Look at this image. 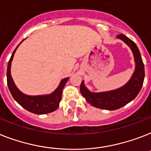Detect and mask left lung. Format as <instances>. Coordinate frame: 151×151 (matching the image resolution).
Wrapping results in <instances>:
<instances>
[{
  "instance_id": "1",
  "label": "left lung",
  "mask_w": 151,
  "mask_h": 151,
  "mask_svg": "<svg viewBox=\"0 0 151 151\" xmlns=\"http://www.w3.org/2000/svg\"><path fill=\"white\" fill-rule=\"evenodd\" d=\"M117 38L123 41L133 52L135 61V70L131 78L127 84L115 90L103 92H91L84 85L82 81L80 90L88 103L99 109L105 110H116L124 106L135 99L141 90L145 77L144 65L141 55L136 43L123 34L117 35Z\"/></svg>"
}]
</instances>
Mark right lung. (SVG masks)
Wrapping results in <instances>:
<instances>
[{
  "label": "right lung",
  "instance_id": "obj_1",
  "mask_svg": "<svg viewBox=\"0 0 151 151\" xmlns=\"http://www.w3.org/2000/svg\"><path fill=\"white\" fill-rule=\"evenodd\" d=\"M24 40L21 42L19 45ZM18 45L16 47L14 52H12V55L9 60L8 64V69H7V82L8 86L12 95L14 99L18 102L21 106H22L24 109L28 110L30 112L38 114V115H42V114H47L52 111H54L58 109L60 101L62 97V91L64 88L65 84H67L69 78H63L60 82L59 86L56 88L54 91H52L50 95H28L21 91L14 84V81L12 79V74H11V67H12V62L17 50Z\"/></svg>",
  "mask_w": 151,
  "mask_h": 151
}]
</instances>
